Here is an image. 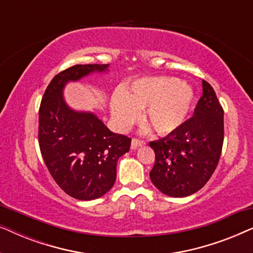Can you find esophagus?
<instances>
[{
    "instance_id": "34e87169",
    "label": "esophagus",
    "mask_w": 253,
    "mask_h": 253,
    "mask_svg": "<svg viewBox=\"0 0 253 253\" xmlns=\"http://www.w3.org/2000/svg\"><path fill=\"white\" fill-rule=\"evenodd\" d=\"M145 140L143 139H138V138H132V141H131V148L134 150V148L141 146V145H145Z\"/></svg>"
}]
</instances>
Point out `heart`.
<instances>
[{
  "label": "heart",
  "mask_w": 253,
  "mask_h": 253,
  "mask_svg": "<svg viewBox=\"0 0 253 253\" xmlns=\"http://www.w3.org/2000/svg\"><path fill=\"white\" fill-rule=\"evenodd\" d=\"M195 91L175 77L158 76L138 79L112 99V113L121 126H127L144 110L143 122L159 134L170 133L185 122L191 110Z\"/></svg>",
  "instance_id": "obj_1"
}]
</instances>
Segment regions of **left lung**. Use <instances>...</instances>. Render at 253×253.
<instances>
[{
	"label": "left lung",
	"instance_id": "8db88e82",
	"mask_svg": "<svg viewBox=\"0 0 253 253\" xmlns=\"http://www.w3.org/2000/svg\"><path fill=\"white\" fill-rule=\"evenodd\" d=\"M223 137V108L212 86L203 81V95L191 119L168 136L150 143L155 153L151 181L170 197L197 192L219 164Z\"/></svg>",
	"mask_w": 253,
	"mask_h": 253
}]
</instances>
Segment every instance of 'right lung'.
Returning a JSON list of instances; mask_svg holds the SVG:
<instances>
[{
	"mask_svg": "<svg viewBox=\"0 0 253 253\" xmlns=\"http://www.w3.org/2000/svg\"><path fill=\"white\" fill-rule=\"evenodd\" d=\"M108 64H76L51 79L39 108V146L56 184L79 200L105 195L116 179V165L130 150L131 138L110 131L92 113H77L65 105L62 89Z\"/></svg>",
	"mask_w": 253,
	"mask_h": 253,
	"instance_id": "obj_1",
	"label": "right lung"
}]
</instances>
